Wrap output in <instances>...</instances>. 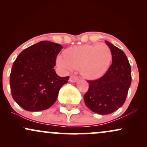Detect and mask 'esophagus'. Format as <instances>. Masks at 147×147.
<instances>
[{
    "label": "esophagus",
    "instance_id": "obj_1",
    "mask_svg": "<svg viewBox=\"0 0 147 147\" xmlns=\"http://www.w3.org/2000/svg\"><path fill=\"white\" fill-rule=\"evenodd\" d=\"M78 78L75 77V76H71V77H70V82H72V83H76V82H78Z\"/></svg>",
    "mask_w": 147,
    "mask_h": 147
}]
</instances>
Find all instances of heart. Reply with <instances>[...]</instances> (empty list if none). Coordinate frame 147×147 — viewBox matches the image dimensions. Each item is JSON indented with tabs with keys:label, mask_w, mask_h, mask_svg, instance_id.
I'll list each match as a JSON object with an SVG mask.
<instances>
[{
	"label": "heart",
	"mask_w": 147,
	"mask_h": 147,
	"mask_svg": "<svg viewBox=\"0 0 147 147\" xmlns=\"http://www.w3.org/2000/svg\"><path fill=\"white\" fill-rule=\"evenodd\" d=\"M64 56L57 57V63L63 70L79 69L83 77L96 79L105 74L112 60L110 48L104 43L84 45L67 49Z\"/></svg>",
	"instance_id": "b5f03b06"
}]
</instances>
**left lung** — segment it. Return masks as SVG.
<instances>
[{
    "mask_svg": "<svg viewBox=\"0 0 147 147\" xmlns=\"http://www.w3.org/2000/svg\"><path fill=\"white\" fill-rule=\"evenodd\" d=\"M112 53V64L103 77L87 81L89 88L84 96L85 104L94 113L108 115L125 102L131 84V65L125 53L105 41Z\"/></svg>",
    "mask_w": 147,
    "mask_h": 147,
    "instance_id": "left-lung-1",
    "label": "left lung"
}]
</instances>
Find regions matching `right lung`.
Returning a JSON list of instances; mask_svg holds the SVG:
<instances>
[{
    "mask_svg": "<svg viewBox=\"0 0 147 147\" xmlns=\"http://www.w3.org/2000/svg\"><path fill=\"white\" fill-rule=\"evenodd\" d=\"M61 45L42 41L23 50L10 74V88L14 101L28 111L46 110L53 105L59 91L69 77H61L54 67Z\"/></svg>",
    "mask_w": 147,
    "mask_h": 147,
    "instance_id": "right-lung-1",
    "label": "right lung"
}]
</instances>
